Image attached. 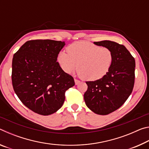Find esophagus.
Segmentation results:
<instances>
[{
  "label": "esophagus",
  "mask_w": 149,
  "mask_h": 149,
  "mask_svg": "<svg viewBox=\"0 0 149 149\" xmlns=\"http://www.w3.org/2000/svg\"><path fill=\"white\" fill-rule=\"evenodd\" d=\"M74 81H75V85H78L80 83V81L78 80V79H74Z\"/></svg>",
  "instance_id": "esophagus-1"
}]
</instances>
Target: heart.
<instances>
[{"label": "heart", "instance_id": "1", "mask_svg": "<svg viewBox=\"0 0 149 149\" xmlns=\"http://www.w3.org/2000/svg\"><path fill=\"white\" fill-rule=\"evenodd\" d=\"M66 52L62 50L57 55V62L66 74L74 70L85 80L93 81L107 75L114 62L110 49L87 41H77L69 45Z\"/></svg>", "mask_w": 149, "mask_h": 149}]
</instances>
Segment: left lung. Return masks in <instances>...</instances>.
<instances>
[{
  "instance_id": "1",
  "label": "left lung",
  "mask_w": 149,
  "mask_h": 149,
  "mask_svg": "<svg viewBox=\"0 0 149 149\" xmlns=\"http://www.w3.org/2000/svg\"><path fill=\"white\" fill-rule=\"evenodd\" d=\"M98 46L112 50L114 62L102 79L87 81L84 94L87 107L100 115H107L118 109L132 93L135 82V61L125 46L111 41L94 42Z\"/></svg>"
}]
</instances>
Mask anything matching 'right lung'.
Listing matches in <instances>:
<instances>
[{"instance_id": "right-lung-1", "label": "right lung", "mask_w": 149, "mask_h": 149, "mask_svg": "<svg viewBox=\"0 0 149 149\" xmlns=\"http://www.w3.org/2000/svg\"><path fill=\"white\" fill-rule=\"evenodd\" d=\"M64 41L32 40L25 42L12 59V81L22 102L37 114L48 116L62 107L65 92L74 79L56 61Z\"/></svg>"}]
</instances>
